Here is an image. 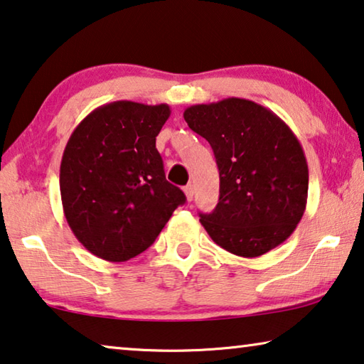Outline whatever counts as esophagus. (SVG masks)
<instances>
[{"label":"esophagus","instance_id":"esophagus-1","mask_svg":"<svg viewBox=\"0 0 364 364\" xmlns=\"http://www.w3.org/2000/svg\"><path fill=\"white\" fill-rule=\"evenodd\" d=\"M184 194H186L188 200H193V198H194V186H193V184H188V186H184Z\"/></svg>","mask_w":364,"mask_h":364}]
</instances>
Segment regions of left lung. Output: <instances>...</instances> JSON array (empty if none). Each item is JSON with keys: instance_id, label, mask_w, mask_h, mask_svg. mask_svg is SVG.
I'll use <instances>...</instances> for the list:
<instances>
[{"instance_id": "left-lung-1", "label": "left lung", "mask_w": 364, "mask_h": 364, "mask_svg": "<svg viewBox=\"0 0 364 364\" xmlns=\"http://www.w3.org/2000/svg\"><path fill=\"white\" fill-rule=\"evenodd\" d=\"M183 117L209 141L218 166V204L199 213L210 238L241 257L284 243L308 199V164L293 131L274 112L236 97L193 105Z\"/></svg>"}]
</instances>
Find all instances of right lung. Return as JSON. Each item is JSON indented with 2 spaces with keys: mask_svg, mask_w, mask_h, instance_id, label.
I'll return each mask as SVG.
<instances>
[{
  "mask_svg": "<svg viewBox=\"0 0 364 364\" xmlns=\"http://www.w3.org/2000/svg\"><path fill=\"white\" fill-rule=\"evenodd\" d=\"M170 107L119 100L89 113L63 154L60 191L73 233L92 255L124 262L146 251L186 196L166 181L155 137Z\"/></svg>",
  "mask_w": 364,
  "mask_h": 364,
  "instance_id": "obj_1",
  "label": "right lung"
}]
</instances>
